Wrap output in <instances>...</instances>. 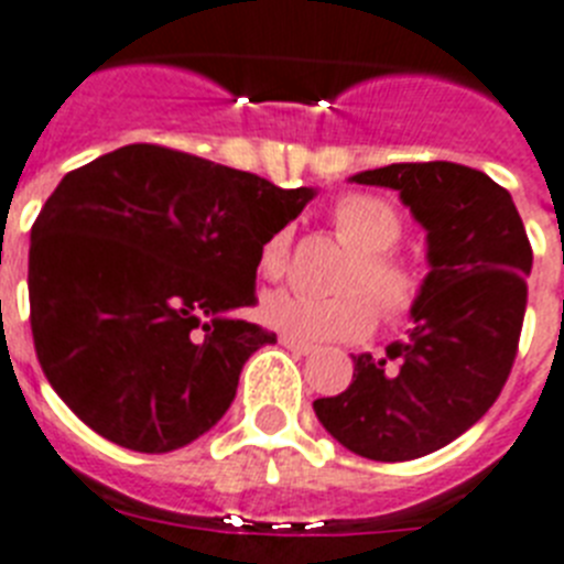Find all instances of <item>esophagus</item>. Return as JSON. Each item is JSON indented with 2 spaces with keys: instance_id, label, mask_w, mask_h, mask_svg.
Returning a JSON list of instances; mask_svg holds the SVG:
<instances>
[{
  "instance_id": "34e87169",
  "label": "esophagus",
  "mask_w": 564,
  "mask_h": 564,
  "mask_svg": "<svg viewBox=\"0 0 564 564\" xmlns=\"http://www.w3.org/2000/svg\"><path fill=\"white\" fill-rule=\"evenodd\" d=\"M279 341L285 345L288 350H293L296 356H307V354H314V345H307V341H300V339H293V336H279Z\"/></svg>"
}]
</instances>
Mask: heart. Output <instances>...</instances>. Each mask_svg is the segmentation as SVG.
<instances>
[{
	"instance_id": "heart-1",
	"label": "heart",
	"mask_w": 564,
	"mask_h": 564,
	"mask_svg": "<svg viewBox=\"0 0 564 564\" xmlns=\"http://www.w3.org/2000/svg\"><path fill=\"white\" fill-rule=\"evenodd\" d=\"M330 225L350 248L336 279L339 293L322 300L291 291L271 293L262 300V319L300 341L359 339L373 328L377 311L388 325L411 319L425 293V271L397 250L405 230L397 205L373 194H345L330 208ZM291 230L268 236L259 248V273L268 282L285 276Z\"/></svg>"
}]
</instances>
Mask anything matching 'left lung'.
Instances as JSON below:
<instances>
[{"mask_svg":"<svg viewBox=\"0 0 564 564\" xmlns=\"http://www.w3.org/2000/svg\"><path fill=\"white\" fill-rule=\"evenodd\" d=\"M399 191L427 230L425 293L408 339L354 356V382L316 399L325 431L354 454L408 462L482 420L513 368L533 250L511 194L456 162H399L350 176Z\"/></svg>","mask_w":564,"mask_h":564,"instance_id":"obj_1","label":"left lung"}]
</instances>
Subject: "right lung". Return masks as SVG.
<instances>
[{
  "instance_id": "obj_1",
  "label": "right lung",
  "mask_w": 564,
  "mask_h": 564,
  "mask_svg": "<svg viewBox=\"0 0 564 564\" xmlns=\"http://www.w3.org/2000/svg\"><path fill=\"white\" fill-rule=\"evenodd\" d=\"M162 144L76 167L31 228L28 293L51 388L99 436L167 454L223 420L248 356L276 334L259 248L314 199Z\"/></svg>"
}]
</instances>
